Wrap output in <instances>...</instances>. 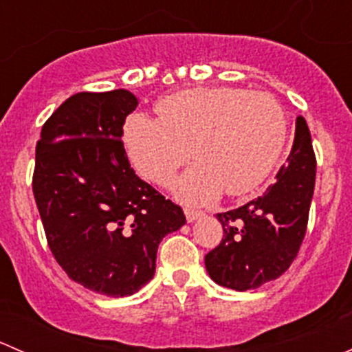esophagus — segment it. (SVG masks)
I'll list each match as a JSON object with an SVG mask.
<instances>
[{
	"instance_id": "obj_1",
	"label": "esophagus",
	"mask_w": 352,
	"mask_h": 352,
	"mask_svg": "<svg viewBox=\"0 0 352 352\" xmlns=\"http://www.w3.org/2000/svg\"><path fill=\"white\" fill-rule=\"evenodd\" d=\"M184 214H186V219L189 223L196 221L199 216H202L201 211H197V209H190V208H184Z\"/></svg>"
}]
</instances>
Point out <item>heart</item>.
I'll use <instances>...</instances> for the list:
<instances>
[{
  "instance_id": "heart-1",
  "label": "heart",
  "mask_w": 352,
  "mask_h": 352,
  "mask_svg": "<svg viewBox=\"0 0 352 352\" xmlns=\"http://www.w3.org/2000/svg\"><path fill=\"white\" fill-rule=\"evenodd\" d=\"M160 122L133 116L124 144L144 179L168 186L190 160L199 163L177 184L189 202L243 196L271 173L286 140V113L272 95L232 87H196L156 104Z\"/></svg>"
}]
</instances>
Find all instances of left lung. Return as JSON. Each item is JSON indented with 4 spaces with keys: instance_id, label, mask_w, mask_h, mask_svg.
I'll return each instance as SVG.
<instances>
[{
    "instance_id": "8db88e82",
    "label": "left lung",
    "mask_w": 352,
    "mask_h": 352,
    "mask_svg": "<svg viewBox=\"0 0 352 352\" xmlns=\"http://www.w3.org/2000/svg\"><path fill=\"white\" fill-rule=\"evenodd\" d=\"M315 172L311 134L300 116L293 148L276 182L254 201L216 214L225 235L204 258L212 281L247 291L285 274L307 233Z\"/></svg>"
}]
</instances>
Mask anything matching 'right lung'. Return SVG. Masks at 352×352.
<instances>
[{"label":"right lung","mask_w":352,"mask_h":352,"mask_svg":"<svg viewBox=\"0 0 352 352\" xmlns=\"http://www.w3.org/2000/svg\"><path fill=\"white\" fill-rule=\"evenodd\" d=\"M136 107L127 90L81 91L35 148L32 189L52 255L74 283L113 298L153 279L160 242L186 225L182 208L131 168L120 138Z\"/></svg>","instance_id":"add662e5"}]
</instances>
